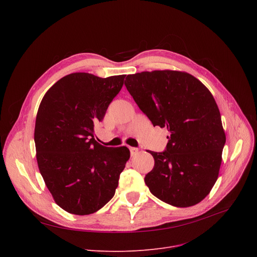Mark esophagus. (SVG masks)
<instances>
[{
  "label": "esophagus",
  "instance_id": "esophagus-1",
  "mask_svg": "<svg viewBox=\"0 0 257 257\" xmlns=\"http://www.w3.org/2000/svg\"><path fill=\"white\" fill-rule=\"evenodd\" d=\"M130 153H131V156H134L137 155L139 153V149L138 148H134V147H130Z\"/></svg>",
  "mask_w": 257,
  "mask_h": 257
}]
</instances>
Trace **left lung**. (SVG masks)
Masks as SVG:
<instances>
[{
    "label": "left lung",
    "mask_w": 257,
    "mask_h": 257,
    "mask_svg": "<svg viewBox=\"0 0 257 257\" xmlns=\"http://www.w3.org/2000/svg\"><path fill=\"white\" fill-rule=\"evenodd\" d=\"M125 86L153 126L170 132L164 152L150 151L147 186L173 206L199 203L218 179L226 142L212 94L194 76L169 70L128 75Z\"/></svg>",
    "instance_id": "1"
}]
</instances>
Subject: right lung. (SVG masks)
I'll use <instances>...</instances> for the list:
<instances>
[{
  "mask_svg": "<svg viewBox=\"0 0 257 257\" xmlns=\"http://www.w3.org/2000/svg\"><path fill=\"white\" fill-rule=\"evenodd\" d=\"M125 75L73 73L54 84L39 105L34 130L37 165L48 190L65 211L84 215L114 196L130 157L127 147L94 140V125L124 84Z\"/></svg>",
  "mask_w": 257,
  "mask_h": 257,
  "instance_id": "1",
  "label": "right lung"
}]
</instances>
